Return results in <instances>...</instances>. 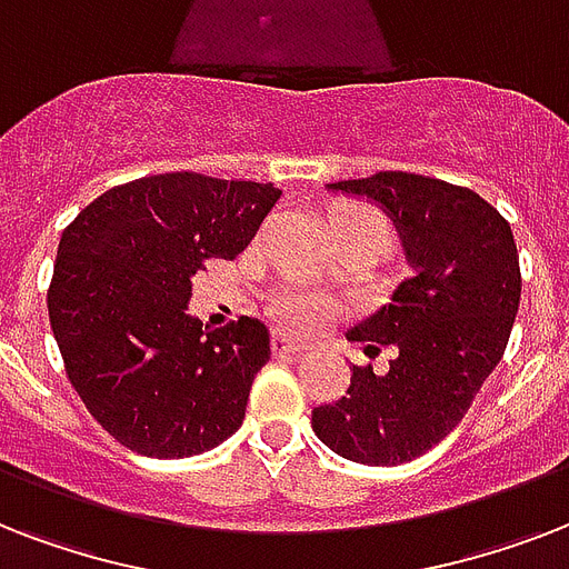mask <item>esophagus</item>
I'll return each mask as SVG.
<instances>
[{
    "label": "esophagus",
    "mask_w": 569,
    "mask_h": 569,
    "mask_svg": "<svg viewBox=\"0 0 569 569\" xmlns=\"http://www.w3.org/2000/svg\"><path fill=\"white\" fill-rule=\"evenodd\" d=\"M271 348H274L277 357H298L307 351V346L295 342V339H289L286 333H274V339H271Z\"/></svg>",
    "instance_id": "obj_1"
}]
</instances>
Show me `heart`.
<instances>
[{
	"instance_id": "heart-1",
	"label": "heart",
	"mask_w": 569,
	"mask_h": 569,
	"mask_svg": "<svg viewBox=\"0 0 569 569\" xmlns=\"http://www.w3.org/2000/svg\"><path fill=\"white\" fill-rule=\"evenodd\" d=\"M337 214H355V218H369V221H378V214L372 209H360V206H351V209H342ZM333 312V303L321 295L303 292V289H283V292L274 295L271 301V316H274L286 330H295V333H310V330L321 328L325 321L330 319Z\"/></svg>"
}]
</instances>
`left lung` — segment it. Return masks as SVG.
Masks as SVG:
<instances>
[{"mask_svg":"<svg viewBox=\"0 0 569 569\" xmlns=\"http://www.w3.org/2000/svg\"><path fill=\"white\" fill-rule=\"evenodd\" d=\"M328 191L387 212L410 277L348 330L366 355L392 346L389 372L355 366L346 396L312 410V431L342 458L396 467L437 446L502 360L520 307V257L511 223L451 182L383 171Z\"/></svg>","mask_w":569,"mask_h":569,"instance_id":"1","label":"left lung"}]
</instances>
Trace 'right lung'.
<instances>
[{
  "label": "right lung",
  "instance_id": "right-lung-1",
  "mask_svg": "<svg viewBox=\"0 0 569 569\" xmlns=\"http://www.w3.org/2000/svg\"><path fill=\"white\" fill-rule=\"evenodd\" d=\"M271 182L159 173L100 194L58 241L49 321L91 416L144 458H191L239 431L271 357L262 321L206 330L189 312L206 259L248 248Z\"/></svg>",
  "mask_w": 569,
  "mask_h": 569
}]
</instances>
